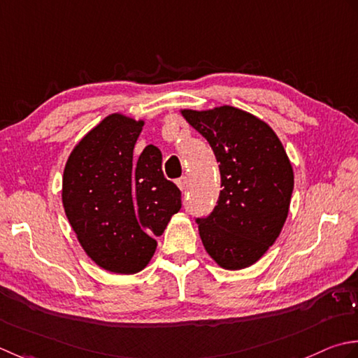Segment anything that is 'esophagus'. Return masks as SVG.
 Masks as SVG:
<instances>
[{"label":"esophagus","instance_id":"34e87169","mask_svg":"<svg viewBox=\"0 0 358 358\" xmlns=\"http://www.w3.org/2000/svg\"><path fill=\"white\" fill-rule=\"evenodd\" d=\"M176 184H178V187L182 189V192H184V189L187 188V178H185V176L179 178V179L176 180Z\"/></svg>","mask_w":358,"mask_h":358}]
</instances>
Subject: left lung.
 Here are the masks:
<instances>
[{"instance_id": "8db88e82", "label": "left lung", "mask_w": 358, "mask_h": 358, "mask_svg": "<svg viewBox=\"0 0 358 358\" xmlns=\"http://www.w3.org/2000/svg\"><path fill=\"white\" fill-rule=\"evenodd\" d=\"M180 114L207 138L220 162L221 193L207 217H198L207 253L227 271L255 264L289 213L294 170L281 141L266 122L235 106Z\"/></svg>"}]
</instances>
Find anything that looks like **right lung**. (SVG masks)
Listing matches in <instances>:
<instances>
[{
    "label": "right lung",
    "instance_id": "obj_1",
    "mask_svg": "<svg viewBox=\"0 0 358 358\" xmlns=\"http://www.w3.org/2000/svg\"><path fill=\"white\" fill-rule=\"evenodd\" d=\"M143 120L109 114L68 157L62 201L87 257L108 272L131 275L147 267L180 189L162 173V155L148 145L134 156Z\"/></svg>",
    "mask_w": 358,
    "mask_h": 358
}]
</instances>
